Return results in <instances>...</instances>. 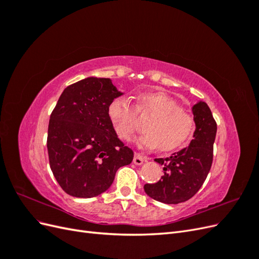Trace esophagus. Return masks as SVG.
<instances>
[{
    "mask_svg": "<svg viewBox=\"0 0 259 259\" xmlns=\"http://www.w3.org/2000/svg\"><path fill=\"white\" fill-rule=\"evenodd\" d=\"M146 160H147V156H144L143 154L136 152L135 155H134V160H133V162H134V164H136V165H142L144 161H146Z\"/></svg>",
    "mask_w": 259,
    "mask_h": 259,
    "instance_id": "1",
    "label": "esophagus"
}]
</instances>
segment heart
I'll return each mask as SVG.
<instances>
[{"label":"heart","instance_id":"heart-1","mask_svg":"<svg viewBox=\"0 0 259 259\" xmlns=\"http://www.w3.org/2000/svg\"><path fill=\"white\" fill-rule=\"evenodd\" d=\"M137 113L152 116L146 125L148 133L139 138V145L144 148L153 149L160 146L162 151H173L184 146L194 133V117L167 94L153 92L139 96L136 106L125 96L114 98L109 105L108 114L114 131L125 142L134 138Z\"/></svg>","mask_w":259,"mask_h":259}]
</instances>
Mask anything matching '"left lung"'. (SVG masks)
Wrapping results in <instances>:
<instances>
[{"instance_id":"obj_1","label":"left lung","mask_w":259,"mask_h":259,"mask_svg":"<svg viewBox=\"0 0 259 259\" xmlns=\"http://www.w3.org/2000/svg\"><path fill=\"white\" fill-rule=\"evenodd\" d=\"M195 121L193 139L188 148L168 158L154 159L163 165L164 175L158 183L146 184L145 192L166 204H178L191 199L205 182L213 163L217 124L204 101L192 108Z\"/></svg>"}]
</instances>
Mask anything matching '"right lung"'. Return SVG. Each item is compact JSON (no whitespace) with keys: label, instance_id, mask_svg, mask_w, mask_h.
Wrapping results in <instances>:
<instances>
[{"label":"right lung","instance_id":"right-lung-1","mask_svg":"<svg viewBox=\"0 0 259 259\" xmlns=\"http://www.w3.org/2000/svg\"><path fill=\"white\" fill-rule=\"evenodd\" d=\"M121 95L110 79L86 77L65 89L54 108L48 133L50 165L61 189L72 197L105 192L116 170L134 158L108 114L109 105Z\"/></svg>","mask_w":259,"mask_h":259}]
</instances>
